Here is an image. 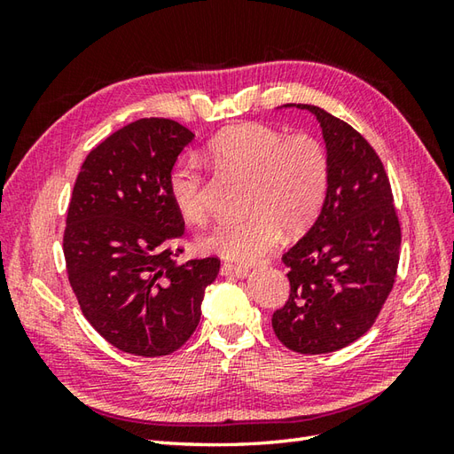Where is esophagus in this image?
<instances>
[{"label": "esophagus", "instance_id": "34e87169", "mask_svg": "<svg viewBox=\"0 0 454 454\" xmlns=\"http://www.w3.org/2000/svg\"><path fill=\"white\" fill-rule=\"evenodd\" d=\"M220 273L226 275V277H238V278H244L247 277V269L242 265H232V263H222L220 267Z\"/></svg>", "mask_w": 454, "mask_h": 454}]
</instances>
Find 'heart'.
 I'll return each instance as SVG.
<instances>
[{
    "instance_id": "b5f03b06",
    "label": "heart",
    "mask_w": 454,
    "mask_h": 454,
    "mask_svg": "<svg viewBox=\"0 0 454 454\" xmlns=\"http://www.w3.org/2000/svg\"><path fill=\"white\" fill-rule=\"evenodd\" d=\"M208 158L224 169L252 181L246 220L218 222L199 239L205 254L236 263H254L278 246L283 230L302 234L310 228L330 187V158L310 134L285 137L267 124H238L216 134ZM169 192L189 222L207 218V189L200 169L181 161L169 177Z\"/></svg>"
}]
</instances>
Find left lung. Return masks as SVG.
I'll list each match as a JSON object with an SVG mask.
<instances>
[{"label":"left lung","instance_id":"1","mask_svg":"<svg viewBox=\"0 0 454 454\" xmlns=\"http://www.w3.org/2000/svg\"><path fill=\"white\" fill-rule=\"evenodd\" d=\"M330 187L314 226L283 255L291 281L273 330L288 349L322 355L343 349L371 330L396 281L400 222L379 153L351 124L316 105Z\"/></svg>","mask_w":454,"mask_h":454}]
</instances>
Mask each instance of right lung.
I'll list each match as a JSON object with an SVG mask.
<instances>
[{
    "mask_svg": "<svg viewBox=\"0 0 454 454\" xmlns=\"http://www.w3.org/2000/svg\"><path fill=\"white\" fill-rule=\"evenodd\" d=\"M195 134L171 119H140L82 163L64 230L67 278L88 322L117 349L169 355L200 320L218 257L177 263L185 222L171 169Z\"/></svg>",
    "mask_w": 454,
    "mask_h": 454,
    "instance_id": "1",
    "label": "right lung"
}]
</instances>
